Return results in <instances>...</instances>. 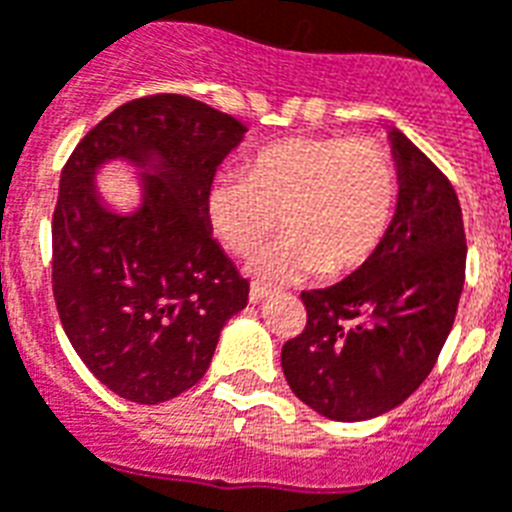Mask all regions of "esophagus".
<instances>
[{"instance_id":"1","label":"esophagus","mask_w":512,"mask_h":512,"mask_svg":"<svg viewBox=\"0 0 512 512\" xmlns=\"http://www.w3.org/2000/svg\"><path fill=\"white\" fill-rule=\"evenodd\" d=\"M266 293H269V285H266V282L253 280V282H251V290H248V301H251V303H259Z\"/></svg>"}]
</instances>
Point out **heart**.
<instances>
[{
    "label": "heart",
    "mask_w": 512,
    "mask_h": 512,
    "mask_svg": "<svg viewBox=\"0 0 512 512\" xmlns=\"http://www.w3.org/2000/svg\"><path fill=\"white\" fill-rule=\"evenodd\" d=\"M398 170L382 146L295 135L259 149L246 177L222 175L209 188V219L232 253L248 256L287 230L256 259L277 280L319 272L342 277L379 251L398 214Z\"/></svg>",
    "instance_id": "b5f03b06"
}]
</instances>
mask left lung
I'll list each match as a JSON object with an SVG mask.
<instances>
[{
	"label": "left lung",
	"mask_w": 512,
	"mask_h": 512,
	"mask_svg": "<svg viewBox=\"0 0 512 512\" xmlns=\"http://www.w3.org/2000/svg\"><path fill=\"white\" fill-rule=\"evenodd\" d=\"M398 214L379 251L337 285L303 290L306 327L282 345L290 390L335 421L382 416L429 377L466 280V230L453 185L392 130Z\"/></svg>",
	"instance_id": "obj_1"
}]
</instances>
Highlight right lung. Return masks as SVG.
Returning a JSON list of instances; mask_svg holds the SVG:
<instances>
[{"mask_svg": "<svg viewBox=\"0 0 512 512\" xmlns=\"http://www.w3.org/2000/svg\"><path fill=\"white\" fill-rule=\"evenodd\" d=\"M232 114L183 94L133 99L88 130L59 177L52 290L80 361L130 403L156 405L209 369L219 332L248 301V280L209 230L214 172L243 138ZM159 153L141 212L98 204L95 164Z\"/></svg>", "mask_w": 512, "mask_h": 512, "instance_id": "add662e5", "label": "right lung"}]
</instances>
